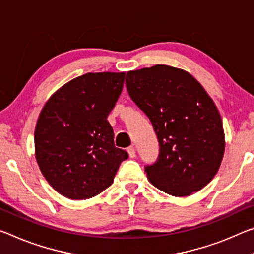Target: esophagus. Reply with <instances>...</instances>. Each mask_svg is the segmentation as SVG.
<instances>
[{"mask_svg": "<svg viewBox=\"0 0 254 254\" xmlns=\"http://www.w3.org/2000/svg\"><path fill=\"white\" fill-rule=\"evenodd\" d=\"M127 151L128 157H130V158H134L135 157V148L134 147H128L127 149Z\"/></svg>", "mask_w": 254, "mask_h": 254, "instance_id": "esophagus-1", "label": "esophagus"}]
</instances>
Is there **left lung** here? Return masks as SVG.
Listing matches in <instances>:
<instances>
[{
    "mask_svg": "<svg viewBox=\"0 0 254 254\" xmlns=\"http://www.w3.org/2000/svg\"><path fill=\"white\" fill-rule=\"evenodd\" d=\"M126 84L154 127L159 155L144 167L157 189L188 196L214 179L223 160L225 135L218 110L189 72L164 64L128 71Z\"/></svg>",
    "mask_w": 254,
    "mask_h": 254,
    "instance_id": "8db88e82",
    "label": "left lung"
}]
</instances>
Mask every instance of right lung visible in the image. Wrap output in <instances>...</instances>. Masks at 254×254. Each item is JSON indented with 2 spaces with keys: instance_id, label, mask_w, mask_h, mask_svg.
Returning <instances> with one entry per match:
<instances>
[{
  "instance_id": "right-lung-1",
  "label": "right lung",
  "mask_w": 254,
  "mask_h": 254,
  "mask_svg": "<svg viewBox=\"0 0 254 254\" xmlns=\"http://www.w3.org/2000/svg\"><path fill=\"white\" fill-rule=\"evenodd\" d=\"M126 73H86L47 100L35 128V156L51 187L72 200L99 194L128 155L114 144L107 116L123 89Z\"/></svg>"
}]
</instances>
